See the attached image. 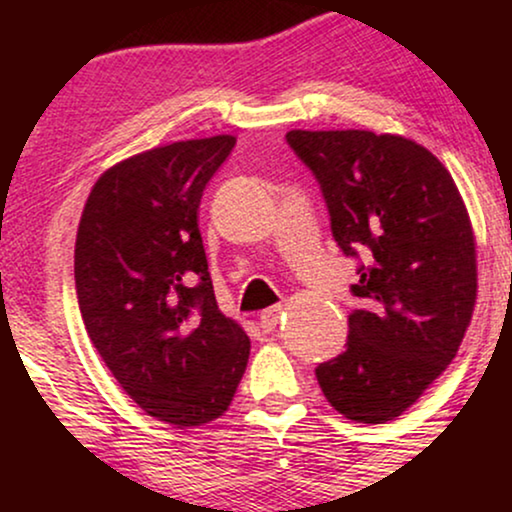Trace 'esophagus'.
Returning <instances> with one entry per match:
<instances>
[{"label":"esophagus","mask_w":512,"mask_h":512,"mask_svg":"<svg viewBox=\"0 0 512 512\" xmlns=\"http://www.w3.org/2000/svg\"><path fill=\"white\" fill-rule=\"evenodd\" d=\"M279 317H281V305H272V308L262 310V315H260L262 332H272L274 327L279 325Z\"/></svg>","instance_id":"34e87169"}]
</instances>
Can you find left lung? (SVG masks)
Segmentation results:
<instances>
[{
    "mask_svg": "<svg viewBox=\"0 0 512 512\" xmlns=\"http://www.w3.org/2000/svg\"><path fill=\"white\" fill-rule=\"evenodd\" d=\"M286 144L315 175L332 238L361 276L344 354L315 378L346 419L385 424L460 349L477 301L472 223L443 163L411 139L293 129Z\"/></svg>",
    "mask_w": 512,
    "mask_h": 512,
    "instance_id": "8db88e82",
    "label": "left lung"
}]
</instances>
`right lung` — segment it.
<instances>
[{
  "label": "right lung",
  "mask_w": 512,
  "mask_h": 512,
  "mask_svg": "<svg viewBox=\"0 0 512 512\" xmlns=\"http://www.w3.org/2000/svg\"><path fill=\"white\" fill-rule=\"evenodd\" d=\"M236 137L175 142L117 163L79 221L74 281L93 346L146 414L202 426L228 409L250 339L221 315L197 211Z\"/></svg>",
  "instance_id": "right-lung-1"
}]
</instances>
